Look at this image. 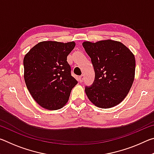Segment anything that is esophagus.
Here are the masks:
<instances>
[{
    "label": "esophagus",
    "instance_id": "obj_1",
    "mask_svg": "<svg viewBox=\"0 0 154 154\" xmlns=\"http://www.w3.org/2000/svg\"><path fill=\"white\" fill-rule=\"evenodd\" d=\"M83 79H84V75H82L81 76H79V82H83Z\"/></svg>",
    "mask_w": 154,
    "mask_h": 154
}]
</instances>
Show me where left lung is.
<instances>
[{
  "mask_svg": "<svg viewBox=\"0 0 154 154\" xmlns=\"http://www.w3.org/2000/svg\"><path fill=\"white\" fill-rule=\"evenodd\" d=\"M95 72L92 85L85 86L89 100L103 109L120 103L128 94L134 82L135 58L124 44L112 40L83 43Z\"/></svg>",
  "mask_w": 154,
  "mask_h": 154,
  "instance_id": "obj_1",
  "label": "left lung"
}]
</instances>
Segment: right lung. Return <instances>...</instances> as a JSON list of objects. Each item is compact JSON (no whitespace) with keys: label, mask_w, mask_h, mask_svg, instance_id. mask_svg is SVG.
<instances>
[{"label":"right lung","mask_w":154,"mask_h":154,"mask_svg":"<svg viewBox=\"0 0 154 154\" xmlns=\"http://www.w3.org/2000/svg\"><path fill=\"white\" fill-rule=\"evenodd\" d=\"M75 46L73 41H43L24 56L26 85L34 100L42 107L57 110L69 100L71 90L77 83L66 61Z\"/></svg>","instance_id":"1"}]
</instances>
